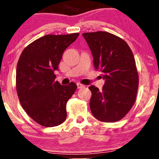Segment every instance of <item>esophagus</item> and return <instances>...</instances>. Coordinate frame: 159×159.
<instances>
[{"instance_id": "obj_1", "label": "esophagus", "mask_w": 159, "mask_h": 159, "mask_svg": "<svg viewBox=\"0 0 159 159\" xmlns=\"http://www.w3.org/2000/svg\"><path fill=\"white\" fill-rule=\"evenodd\" d=\"M77 87L78 89H81V88H84L85 85L82 84H81V83H77Z\"/></svg>"}]
</instances>
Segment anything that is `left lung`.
I'll return each mask as SVG.
<instances>
[{"label":"left lung","instance_id":"1","mask_svg":"<svg viewBox=\"0 0 159 159\" xmlns=\"http://www.w3.org/2000/svg\"><path fill=\"white\" fill-rule=\"evenodd\" d=\"M96 70L105 80L102 90L89 87L90 107L96 119L114 123L123 119L136 100L139 77L133 53L125 41L105 31L84 33Z\"/></svg>","mask_w":159,"mask_h":159}]
</instances>
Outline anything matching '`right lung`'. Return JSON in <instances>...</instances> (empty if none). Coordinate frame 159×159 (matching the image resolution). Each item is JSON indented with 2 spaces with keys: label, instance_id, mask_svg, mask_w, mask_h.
<instances>
[{
  "label": "right lung",
  "instance_id": "1",
  "mask_svg": "<svg viewBox=\"0 0 159 159\" xmlns=\"http://www.w3.org/2000/svg\"><path fill=\"white\" fill-rule=\"evenodd\" d=\"M78 33L46 35L23 50L16 68V91L23 109L36 123L45 127L61 125L66 119V103L77 85L63 86L55 81L65 49L75 41Z\"/></svg>",
  "mask_w": 159,
  "mask_h": 159
}]
</instances>
